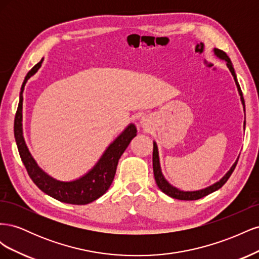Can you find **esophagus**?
Here are the masks:
<instances>
[{
  "label": "esophagus",
  "mask_w": 259,
  "mask_h": 259,
  "mask_svg": "<svg viewBox=\"0 0 259 259\" xmlns=\"http://www.w3.org/2000/svg\"><path fill=\"white\" fill-rule=\"evenodd\" d=\"M140 123H142L143 125H147V120H146V119H143L142 122H140Z\"/></svg>",
  "instance_id": "34e87169"
}]
</instances>
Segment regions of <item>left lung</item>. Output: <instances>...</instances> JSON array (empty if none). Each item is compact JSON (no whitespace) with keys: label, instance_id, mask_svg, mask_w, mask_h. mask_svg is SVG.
<instances>
[{"label":"left lung","instance_id":"left-lung-1","mask_svg":"<svg viewBox=\"0 0 259 259\" xmlns=\"http://www.w3.org/2000/svg\"><path fill=\"white\" fill-rule=\"evenodd\" d=\"M214 53L217 57H219L221 59H224L226 60L227 62V67L229 68L230 72L233 76L234 81H236V84H237V88H238V91H239V94L241 96V101H242V105H243V108H244V111H245V104H244V98H243V94H242V91H241V88L239 85V82L237 80V75H236V72H234V69L232 67V64H231V60L230 58L227 56V54L221 50L218 49H214ZM244 128H245V122H244ZM239 160V158H238ZM238 160L236 161V163L233 164L232 167L229 169L228 173H227L219 182L215 183L214 185H211L207 188H205V189H202V190H198V191H182L177 189V188L173 187L170 184H168L167 180L164 178L162 171H161V166H160V160H159V152H158V146H156L155 143H153V154H152V164H153V173H154V179H155V183L156 185H158V187L160 188V190L162 192H164L165 194H167L168 197L170 198H174V199H177V200H186V201H192V200H199L203 197H205V195L214 192L216 190H218L219 188H222L227 180L229 179V177L231 176L232 171L234 170V168H236L237 166V163H238Z\"/></svg>","mask_w":259,"mask_h":259}]
</instances>
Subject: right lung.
Segmentation results:
<instances>
[{
	"label": "right lung",
	"instance_id": "1",
	"mask_svg": "<svg viewBox=\"0 0 259 259\" xmlns=\"http://www.w3.org/2000/svg\"><path fill=\"white\" fill-rule=\"evenodd\" d=\"M42 62L43 59L30 70L21 86L19 104L14 122V135L15 139H16L20 158L30 178L44 193L60 202L68 203V204H89V203L100 198L110 188L116 171L117 162H119L125 149L130 145L131 140L137 135V130L134 124H130L122 132V134L116 137L114 142L107 148V150L96 163V165L88 174H85L79 179L73 180V182H60V180H56L46 174L44 170L38 167L32 155L29 152L22 136V92L27 81L36 73Z\"/></svg>",
	"mask_w": 259,
	"mask_h": 259
}]
</instances>
